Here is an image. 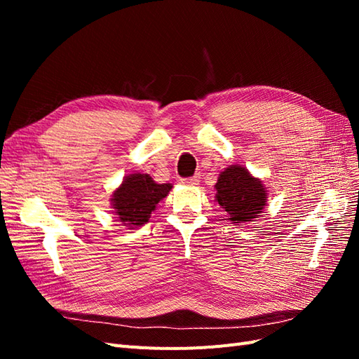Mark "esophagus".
Masks as SVG:
<instances>
[{
	"label": "esophagus",
	"instance_id": "34e87169",
	"mask_svg": "<svg viewBox=\"0 0 359 359\" xmlns=\"http://www.w3.org/2000/svg\"><path fill=\"white\" fill-rule=\"evenodd\" d=\"M199 177L198 175H194V177H190V178H184V180H181V182L184 184V186H198L199 184Z\"/></svg>",
	"mask_w": 359,
	"mask_h": 359
}]
</instances>
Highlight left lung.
Returning a JSON list of instances; mask_svg holds the SVG:
<instances>
[{
  "mask_svg": "<svg viewBox=\"0 0 359 359\" xmlns=\"http://www.w3.org/2000/svg\"><path fill=\"white\" fill-rule=\"evenodd\" d=\"M215 189L217 202L233 223L256 219L262 212L268 196L262 181L253 178L245 168L233 165L220 173Z\"/></svg>",
  "mask_w": 359,
  "mask_h": 359,
  "instance_id": "1",
  "label": "left lung"
}]
</instances>
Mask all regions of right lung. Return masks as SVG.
<instances>
[{"instance_id": "1", "label": "right lung", "mask_w": 359, "mask_h": 359, "mask_svg": "<svg viewBox=\"0 0 359 359\" xmlns=\"http://www.w3.org/2000/svg\"><path fill=\"white\" fill-rule=\"evenodd\" d=\"M170 189V184H157L147 173L128 175L111 199L116 219L128 229L145 224L156 205L168 196Z\"/></svg>"}]
</instances>
